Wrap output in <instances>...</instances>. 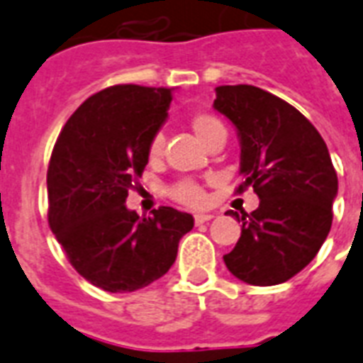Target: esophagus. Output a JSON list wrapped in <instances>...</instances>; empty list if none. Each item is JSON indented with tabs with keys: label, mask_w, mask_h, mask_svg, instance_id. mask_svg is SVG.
Returning a JSON list of instances; mask_svg holds the SVG:
<instances>
[{
	"label": "esophagus",
	"mask_w": 363,
	"mask_h": 363,
	"mask_svg": "<svg viewBox=\"0 0 363 363\" xmlns=\"http://www.w3.org/2000/svg\"><path fill=\"white\" fill-rule=\"evenodd\" d=\"M212 218V213H195V223L196 225H201V223H206V221H210Z\"/></svg>",
	"instance_id": "obj_1"
}]
</instances>
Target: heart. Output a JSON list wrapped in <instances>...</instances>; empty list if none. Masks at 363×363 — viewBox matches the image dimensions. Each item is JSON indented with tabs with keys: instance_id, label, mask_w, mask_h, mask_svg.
<instances>
[{
	"instance_id": "obj_1",
	"label": "heart",
	"mask_w": 363,
	"mask_h": 363,
	"mask_svg": "<svg viewBox=\"0 0 363 363\" xmlns=\"http://www.w3.org/2000/svg\"><path fill=\"white\" fill-rule=\"evenodd\" d=\"M189 125L195 132V136L201 140L204 145H206L210 140H213L220 134H225V126L218 117H213L210 113H195L191 115ZM162 150H164V140H162V134H153L147 143V159L150 162H159L162 157ZM170 196L174 201L184 204V206L196 208L202 206L206 202V193L202 189V185H199L193 179H182L178 184H174L170 187Z\"/></svg>"
}]
</instances>
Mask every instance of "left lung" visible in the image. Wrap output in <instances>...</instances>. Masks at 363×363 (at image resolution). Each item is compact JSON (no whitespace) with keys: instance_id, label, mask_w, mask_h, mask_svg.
Returning <instances> with one entry per match:
<instances>
[{"instance_id":"left-lung-1","label":"left lung","mask_w":363,"mask_h":363,"mask_svg":"<svg viewBox=\"0 0 363 363\" xmlns=\"http://www.w3.org/2000/svg\"><path fill=\"white\" fill-rule=\"evenodd\" d=\"M213 108L240 138L237 191L254 187L259 196L254 212H227L242 233L223 261L246 284L286 282L314 259L331 229L337 172L328 145L301 111L257 86H218Z\"/></svg>"}]
</instances>
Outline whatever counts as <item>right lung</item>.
Segmentation results:
<instances>
[{
    "instance_id": "1",
    "label": "right lung",
    "mask_w": 363,
    "mask_h": 363,
    "mask_svg": "<svg viewBox=\"0 0 363 363\" xmlns=\"http://www.w3.org/2000/svg\"><path fill=\"white\" fill-rule=\"evenodd\" d=\"M170 102L164 86H108L75 109L50 155L49 225L72 267L104 291L128 294L159 280L193 229V216L172 206L142 220L125 206Z\"/></svg>"
}]
</instances>
